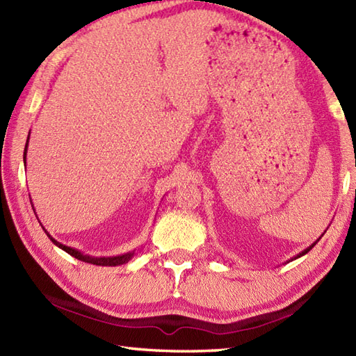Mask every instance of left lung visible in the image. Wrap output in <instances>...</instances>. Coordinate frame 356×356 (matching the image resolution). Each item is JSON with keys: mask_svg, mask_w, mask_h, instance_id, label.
I'll return each mask as SVG.
<instances>
[{"mask_svg": "<svg viewBox=\"0 0 356 356\" xmlns=\"http://www.w3.org/2000/svg\"><path fill=\"white\" fill-rule=\"evenodd\" d=\"M312 246H314V245H312ZM312 246H311V248H307V249H306V251H303V252H301L300 255H297V259H298V257H301V255H305V254H307L309 251H311V249H312Z\"/></svg>", "mask_w": 356, "mask_h": 356, "instance_id": "8db88e82", "label": "left lung"}]
</instances>
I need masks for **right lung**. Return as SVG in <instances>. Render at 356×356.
I'll use <instances>...</instances> for the list:
<instances>
[{
	"label": "right lung",
	"instance_id": "add662e5",
	"mask_svg": "<svg viewBox=\"0 0 356 356\" xmlns=\"http://www.w3.org/2000/svg\"><path fill=\"white\" fill-rule=\"evenodd\" d=\"M27 142H29V139H27ZM26 149H27V143H26ZM26 149H24V161H26ZM42 229H44V228H42ZM47 236H49V234H47ZM49 238H50L56 246L64 249V251H65L67 254L73 255L74 259H78V260H81V261H86V263L96 264V266H116V264H124V263H127V261L130 260L131 257H133V252H131V254H125V255H120V257H108V259H93V257H90V255H82L79 251H76V249H73V248H69V246H64V245H61V243H58V241H56L55 238H51L50 236H49Z\"/></svg>",
	"mask_w": 356,
	"mask_h": 356
}]
</instances>
